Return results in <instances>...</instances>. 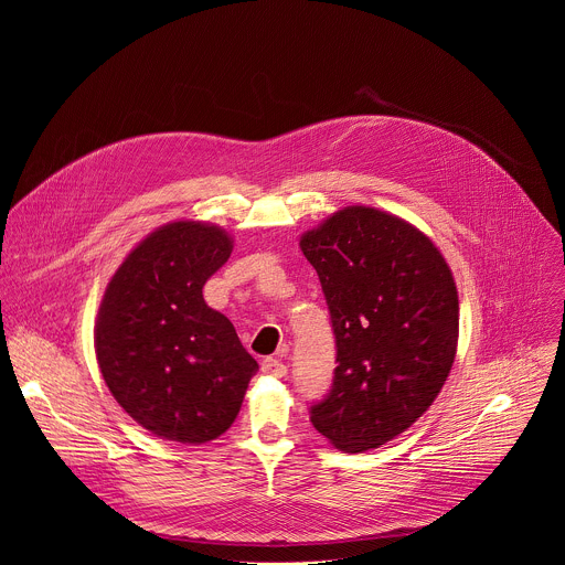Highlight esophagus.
Listing matches in <instances>:
<instances>
[{
  "instance_id": "1",
  "label": "esophagus",
  "mask_w": 565,
  "mask_h": 565,
  "mask_svg": "<svg viewBox=\"0 0 565 565\" xmlns=\"http://www.w3.org/2000/svg\"><path fill=\"white\" fill-rule=\"evenodd\" d=\"M262 371L268 373V375H275V377H284L288 373V366L281 360H277V358H266L262 362Z\"/></svg>"
}]
</instances>
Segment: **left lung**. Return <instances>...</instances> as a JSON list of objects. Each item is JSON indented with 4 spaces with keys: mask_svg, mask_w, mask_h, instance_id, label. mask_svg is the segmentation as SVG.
Instances as JSON below:
<instances>
[{
    "mask_svg": "<svg viewBox=\"0 0 565 565\" xmlns=\"http://www.w3.org/2000/svg\"><path fill=\"white\" fill-rule=\"evenodd\" d=\"M335 335L333 386L310 405L338 449H375L440 393L458 344V292L431 241L393 214L353 205L299 241Z\"/></svg>",
    "mask_w": 565,
    "mask_h": 565,
    "instance_id": "8db88e82",
    "label": "left lung"
}]
</instances>
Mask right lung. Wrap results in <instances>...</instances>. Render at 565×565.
Here are the masks:
<instances>
[{
  "label": "right lung",
  "instance_id": "right-lung-1",
  "mask_svg": "<svg viewBox=\"0 0 565 565\" xmlns=\"http://www.w3.org/2000/svg\"><path fill=\"white\" fill-rule=\"evenodd\" d=\"M225 230L177 221L151 232L111 277L96 355L118 405L151 434L201 445L234 423L257 360L203 299L227 262Z\"/></svg>",
  "mask_w": 565,
  "mask_h": 565
}]
</instances>
